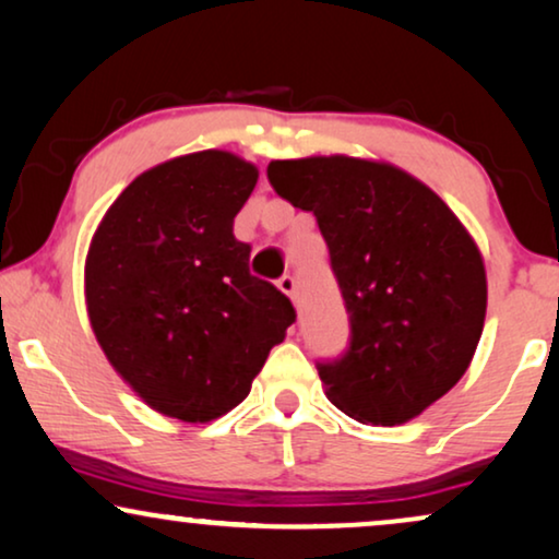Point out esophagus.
Masks as SVG:
<instances>
[{
	"instance_id": "esophagus-1",
	"label": "esophagus",
	"mask_w": 559,
	"mask_h": 559,
	"mask_svg": "<svg viewBox=\"0 0 559 559\" xmlns=\"http://www.w3.org/2000/svg\"><path fill=\"white\" fill-rule=\"evenodd\" d=\"M278 288L288 296V299H296V281H294V275H288V273L281 275Z\"/></svg>"
}]
</instances>
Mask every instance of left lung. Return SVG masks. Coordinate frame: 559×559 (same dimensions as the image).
Listing matches in <instances>:
<instances>
[{
    "instance_id": "obj_1",
    "label": "left lung",
    "mask_w": 559,
    "mask_h": 559,
    "mask_svg": "<svg viewBox=\"0 0 559 559\" xmlns=\"http://www.w3.org/2000/svg\"><path fill=\"white\" fill-rule=\"evenodd\" d=\"M278 197L314 212L349 314V347L319 362L326 399L396 427L442 399L471 366L486 322L478 245L419 178L383 160H271Z\"/></svg>"
}]
</instances>
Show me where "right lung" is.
I'll use <instances>...</instances> for the list:
<instances>
[{"label": "right lung", "mask_w": 559, "mask_h": 559, "mask_svg": "<svg viewBox=\"0 0 559 559\" xmlns=\"http://www.w3.org/2000/svg\"><path fill=\"white\" fill-rule=\"evenodd\" d=\"M255 183L235 153L178 155L119 193L88 245L96 342L158 414L204 424L233 412L294 324L292 301L250 275V245L233 235Z\"/></svg>", "instance_id": "right-lung-1"}]
</instances>
